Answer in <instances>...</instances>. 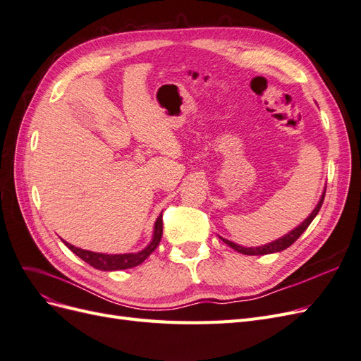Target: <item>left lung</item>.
I'll return each instance as SVG.
<instances>
[{
	"label": "left lung",
	"mask_w": 361,
	"mask_h": 361,
	"mask_svg": "<svg viewBox=\"0 0 361 361\" xmlns=\"http://www.w3.org/2000/svg\"><path fill=\"white\" fill-rule=\"evenodd\" d=\"M324 197H325V191L322 192L321 200H319L318 204H316L313 212H312L307 218H305V220H304L297 228H293V231H290L288 235L281 236V238L276 239V241H272V243H269V244H267V245H262V247H243V245H238V244H235V243H232V241H228V239H224V238H221V236H220V238L223 239V241H224L228 247H232L233 250L238 251V253H243V255H248V256H264V255L277 253V251H281V250H285V248L290 247V245L301 236V233L305 231V228H307V227L310 226V223L314 220V216L318 215V212H319V209H321V206H322V203H324Z\"/></svg>",
	"instance_id": "left-lung-1"
}]
</instances>
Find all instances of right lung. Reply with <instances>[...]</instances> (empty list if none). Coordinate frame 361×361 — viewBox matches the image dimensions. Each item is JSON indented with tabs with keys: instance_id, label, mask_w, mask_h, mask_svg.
<instances>
[{
	"instance_id": "obj_1",
	"label": "right lung",
	"mask_w": 361,
	"mask_h": 361,
	"mask_svg": "<svg viewBox=\"0 0 361 361\" xmlns=\"http://www.w3.org/2000/svg\"><path fill=\"white\" fill-rule=\"evenodd\" d=\"M162 236V215L158 216V220L155 221V228H154V238H152L150 244L145 248L138 251V253H129V255H104V253H93V251L89 250H82L75 247L66 241H63L66 244V247L73 251V253L81 257L87 264L92 265L96 269L101 271H117V269H128V268H134L150 256L152 251H154Z\"/></svg>"
}]
</instances>
